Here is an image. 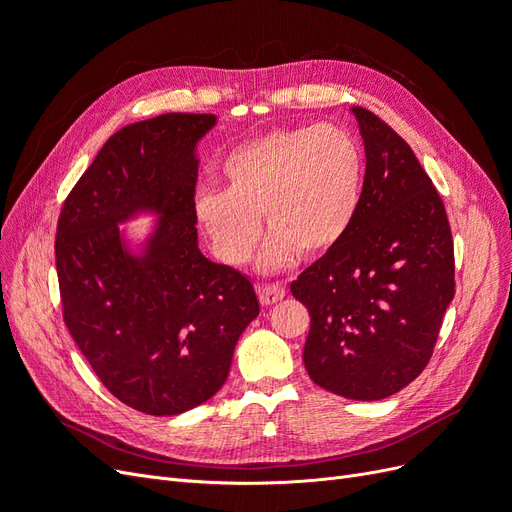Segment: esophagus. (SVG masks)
I'll use <instances>...</instances> for the list:
<instances>
[{"label": "esophagus", "mask_w": 512, "mask_h": 512, "mask_svg": "<svg viewBox=\"0 0 512 512\" xmlns=\"http://www.w3.org/2000/svg\"><path fill=\"white\" fill-rule=\"evenodd\" d=\"M286 297V288L282 284H260L258 299L262 305H273Z\"/></svg>", "instance_id": "obj_1"}]
</instances>
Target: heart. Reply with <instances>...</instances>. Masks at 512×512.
I'll return each mask as SVG.
<instances>
[{
    "label": "heart",
    "instance_id": "1",
    "mask_svg": "<svg viewBox=\"0 0 512 512\" xmlns=\"http://www.w3.org/2000/svg\"><path fill=\"white\" fill-rule=\"evenodd\" d=\"M226 190L196 198V220L215 256L239 265L260 237H273L260 256L265 269L316 258L344 239L361 205L365 156L356 138L335 126L271 130L232 149L224 160Z\"/></svg>",
    "mask_w": 512,
    "mask_h": 512
}]
</instances>
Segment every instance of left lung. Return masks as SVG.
I'll return each mask as SVG.
<instances>
[{
    "instance_id": "8db88e82",
    "label": "left lung",
    "mask_w": 512,
    "mask_h": 512,
    "mask_svg": "<svg viewBox=\"0 0 512 512\" xmlns=\"http://www.w3.org/2000/svg\"><path fill=\"white\" fill-rule=\"evenodd\" d=\"M365 145L361 205L344 239L290 284L312 324L309 378L335 395L384 399L427 367L455 297L448 215L410 145L354 106Z\"/></svg>"
}]
</instances>
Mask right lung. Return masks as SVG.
Segmentation results:
<instances>
[{"label":"right lung","instance_id":"add662e5","mask_svg":"<svg viewBox=\"0 0 512 512\" xmlns=\"http://www.w3.org/2000/svg\"><path fill=\"white\" fill-rule=\"evenodd\" d=\"M215 123L166 113L121 128L66 196L55 265L61 316L108 393L151 416L205 404L258 316L252 282L198 250L194 145ZM136 208L163 218L145 259L116 224Z\"/></svg>","mask_w":512,"mask_h":512}]
</instances>
